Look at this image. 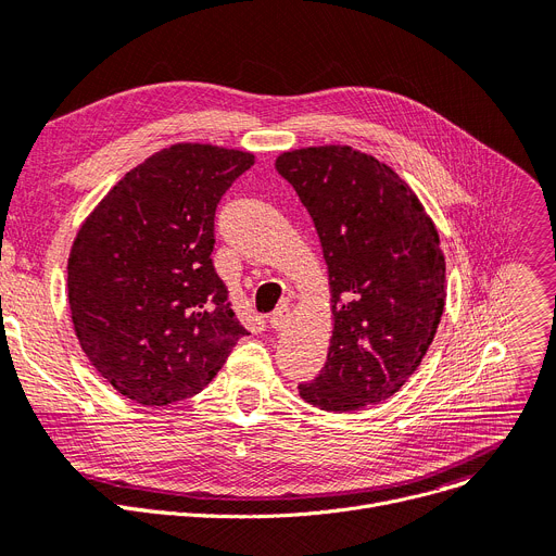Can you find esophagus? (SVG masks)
Segmentation results:
<instances>
[{
    "label": "esophagus",
    "instance_id": "esophagus-1",
    "mask_svg": "<svg viewBox=\"0 0 556 556\" xmlns=\"http://www.w3.org/2000/svg\"><path fill=\"white\" fill-rule=\"evenodd\" d=\"M288 317H290V308L288 306H279L277 311H273L270 313V329H275V331H279V329H283L286 327V323H288Z\"/></svg>",
    "mask_w": 556,
    "mask_h": 556
}]
</instances>
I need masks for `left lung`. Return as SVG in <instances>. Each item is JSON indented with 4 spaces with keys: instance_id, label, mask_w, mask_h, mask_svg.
I'll return each instance as SVG.
<instances>
[{
    "instance_id": "1",
    "label": "left lung",
    "mask_w": 556,
    "mask_h": 556,
    "mask_svg": "<svg viewBox=\"0 0 556 556\" xmlns=\"http://www.w3.org/2000/svg\"><path fill=\"white\" fill-rule=\"evenodd\" d=\"M275 168L313 218L331 286L327 363L300 396L329 413L381 403L417 371L442 319L440 233L415 191L352 146L288 151Z\"/></svg>"
}]
</instances>
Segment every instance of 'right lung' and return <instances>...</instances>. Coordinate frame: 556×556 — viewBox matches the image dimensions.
Wrapping results in <instances>:
<instances>
[{"label": "right lung", "mask_w": 556, "mask_h": 556, "mask_svg": "<svg viewBox=\"0 0 556 556\" xmlns=\"http://www.w3.org/2000/svg\"><path fill=\"white\" fill-rule=\"evenodd\" d=\"M252 164V153L173 143L80 225L67 263L74 331L126 399L168 405L198 394L248 336L212 252L218 202Z\"/></svg>", "instance_id": "add662e5"}]
</instances>
